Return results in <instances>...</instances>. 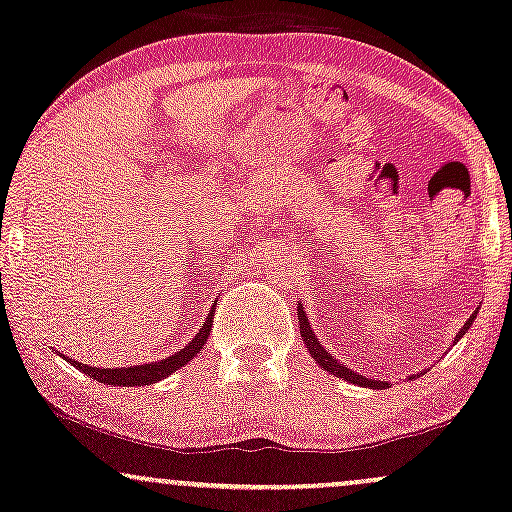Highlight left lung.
<instances>
[{
    "label": "left lung",
    "instance_id": "1",
    "mask_svg": "<svg viewBox=\"0 0 512 512\" xmlns=\"http://www.w3.org/2000/svg\"><path fill=\"white\" fill-rule=\"evenodd\" d=\"M475 316H477V312L472 314L468 321H465V326L461 328V333L456 335V340L463 338L465 331H468V328L472 326V321H475ZM297 321H300V335H302L304 345H307L309 354H312V357L316 359V364H319V366L323 368V371H328V373H333V375H340V378L349 380V383L361 385V387H368V390H380V387L387 385V383H380V380L366 378V375H357V373L352 371V368H347L345 364H340L338 359H333L331 352H326V349L321 347V342L316 340V335H314L312 328H309V319H307V314L302 312V307L297 309ZM411 378H413V375H411Z\"/></svg>",
    "mask_w": 512,
    "mask_h": 512
}]
</instances>
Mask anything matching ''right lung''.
<instances>
[{
    "instance_id": "add662e5",
    "label": "right lung",
    "mask_w": 512,
    "mask_h": 512,
    "mask_svg": "<svg viewBox=\"0 0 512 512\" xmlns=\"http://www.w3.org/2000/svg\"><path fill=\"white\" fill-rule=\"evenodd\" d=\"M212 316H215V312L208 314V321L203 323V328L196 333V338H193L189 345L181 349V352H174L172 357L155 361V364H141V366H127V368H96V366L80 364V361H75L73 357H70L68 361L75 368H80L82 373H87L89 378L99 380V383H103V385H113V387L115 385H120V387L153 385V383H158V380L167 378V375H172L177 368L189 364V361L196 357L200 349H203V345L208 342V335L212 331Z\"/></svg>"
}]
</instances>
